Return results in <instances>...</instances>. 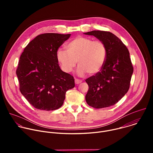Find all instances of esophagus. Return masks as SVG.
I'll list each match as a JSON object with an SVG mask.
<instances>
[{
  "mask_svg": "<svg viewBox=\"0 0 153 153\" xmlns=\"http://www.w3.org/2000/svg\"><path fill=\"white\" fill-rule=\"evenodd\" d=\"M81 82H82L81 80L78 79H75V83H76V84H79Z\"/></svg>",
  "mask_w": 153,
  "mask_h": 153,
  "instance_id": "esophagus-1",
  "label": "esophagus"
}]
</instances>
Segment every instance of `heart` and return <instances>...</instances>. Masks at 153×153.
I'll return each instance as SVG.
<instances>
[{"mask_svg": "<svg viewBox=\"0 0 153 153\" xmlns=\"http://www.w3.org/2000/svg\"><path fill=\"white\" fill-rule=\"evenodd\" d=\"M66 48L67 51L59 50L57 52V60L66 73L72 71L77 62L79 75L86 73L94 75L102 70L106 60L107 48L100 40L78 36L68 43Z\"/></svg>", "mask_w": 153, "mask_h": 153, "instance_id": "1", "label": "heart"}]
</instances>
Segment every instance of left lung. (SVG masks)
I'll return each instance as SVG.
<instances>
[{"instance_id":"left-lung-1","label":"left lung","mask_w":153,"mask_h":153,"mask_svg":"<svg viewBox=\"0 0 153 153\" xmlns=\"http://www.w3.org/2000/svg\"><path fill=\"white\" fill-rule=\"evenodd\" d=\"M84 34L95 36L107 48V57L102 70L85 80L89 86L86 102L95 108L114 105L129 88L133 67L129 51L120 39L109 31L95 30Z\"/></svg>"}]
</instances>
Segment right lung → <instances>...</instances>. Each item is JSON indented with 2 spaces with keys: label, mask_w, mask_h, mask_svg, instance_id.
<instances>
[{
  "label": "right lung",
  "mask_w": 153,
  "mask_h": 153,
  "mask_svg": "<svg viewBox=\"0 0 153 153\" xmlns=\"http://www.w3.org/2000/svg\"><path fill=\"white\" fill-rule=\"evenodd\" d=\"M70 36L38 35L20 57L16 70L20 91L39 110L51 111L60 108L66 92L75 86L73 76L61 70L57 59L58 49Z\"/></svg>",
  "instance_id": "obj_1"
}]
</instances>
